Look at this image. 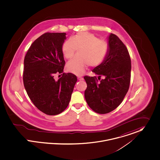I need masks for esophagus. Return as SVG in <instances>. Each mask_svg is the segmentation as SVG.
Wrapping results in <instances>:
<instances>
[{"label": "esophagus", "mask_w": 160, "mask_h": 160, "mask_svg": "<svg viewBox=\"0 0 160 160\" xmlns=\"http://www.w3.org/2000/svg\"><path fill=\"white\" fill-rule=\"evenodd\" d=\"M78 80H83V78L80 77V76H78Z\"/></svg>", "instance_id": "esophagus-1"}]
</instances>
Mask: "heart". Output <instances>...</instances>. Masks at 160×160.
Returning <instances> with one entry per match:
<instances>
[{"instance_id":"b5f03b06","label":"heart","mask_w":160,"mask_h":160,"mask_svg":"<svg viewBox=\"0 0 160 160\" xmlns=\"http://www.w3.org/2000/svg\"><path fill=\"white\" fill-rule=\"evenodd\" d=\"M77 48L78 56L69 61L66 64L68 71L81 75L89 66L96 67L105 59L107 45L104 41L89 32H83L73 36L71 40H66L62 44V52L67 59L72 58Z\"/></svg>"}]
</instances>
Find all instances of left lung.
I'll use <instances>...</instances> for the list:
<instances>
[{
  "mask_svg": "<svg viewBox=\"0 0 160 160\" xmlns=\"http://www.w3.org/2000/svg\"><path fill=\"white\" fill-rule=\"evenodd\" d=\"M108 50L104 61L92 72L104 77L100 82L96 76H85L87 84L85 98L95 112L105 114L115 110L123 101L129 87L131 64L128 50L113 34L108 38Z\"/></svg>",
  "mask_w": 160,
  "mask_h": 160,
  "instance_id": "1",
  "label": "left lung"
}]
</instances>
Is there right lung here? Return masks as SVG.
<instances>
[{"instance_id":"right-lung-1","label":"right lung","mask_w":160,"mask_h":160,"mask_svg":"<svg viewBox=\"0 0 160 160\" xmlns=\"http://www.w3.org/2000/svg\"><path fill=\"white\" fill-rule=\"evenodd\" d=\"M66 34L47 32L32 43L24 60L23 83L28 96L41 112L48 115L62 112L68 106L77 77L63 73L62 46ZM56 73L62 77L57 81Z\"/></svg>"}]
</instances>
